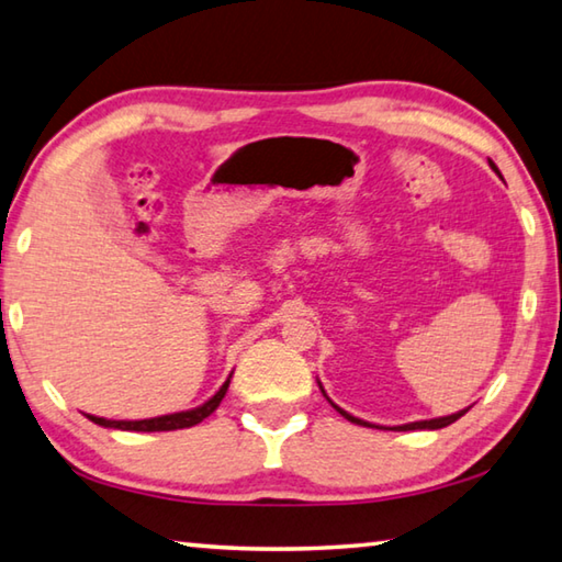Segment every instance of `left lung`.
I'll use <instances>...</instances> for the list:
<instances>
[{
  "instance_id": "8db88e82",
  "label": "left lung",
  "mask_w": 562,
  "mask_h": 562,
  "mask_svg": "<svg viewBox=\"0 0 562 562\" xmlns=\"http://www.w3.org/2000/svg\"><path fill=\"white\" fill-rule=\"evenodd\" d=\"M491 164V168L496 170V173L501 176V170L496 168V164H493V160H488ZM319 384V382H317ZM319 389H322V384H319ZM322 394H325V389H322ZM327 396V394H325ZM329 398V396H327ZM337 408V412L347 418V422H351V424H359V426H374V424H369V422H364V418H357V416H351V414H347L345 408H339L337 404H331ZM465 412H469V408H463V412H456V414H451V416H439V418H426V422H412V424H402V426H376V429H392V431H416V429H443V426H449V424H453L456 418H461Z\"/></svg>"
}]
</instances>
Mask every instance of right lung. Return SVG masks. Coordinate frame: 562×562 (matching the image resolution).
Wrapping results in <instances>:
<instances>
[{
  "label": "right lung",
  "instance_id": "obj_1",
  "mask_svg": "<svg viewBox=\"0 0 562 562\" xmlns=\"http://www.w3.org/2000/svg\"><path fill=\"white\" fill-rule=\"evenodd\" d=\"M233 376V374H231ZM231 376L225 379V384L217 389V392L207 398L205 404L188 408V412H176V414H166V416H156V418H140V422H113V418H103V416H91L87 414L93 424L106 426V429H121V431H176V429H188V426L201 424L203 418L211 416L217 406H221L223 396L231 386Z\"/></svg>",
  "mask_w": 562,
  "mask_h": 562
}]
</instances>
